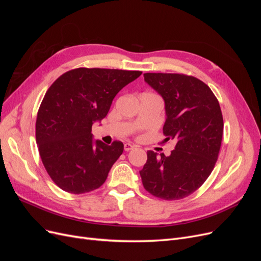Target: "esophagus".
<instances>
[{
  "mask_svg": "<svg viewBox=\"0 0 261 261\" xmlns=\"http://www.w3.org/2000/svg\"><path fill=\"white\" fill-rule=\"evenodd\" d=\"M134 147H135V146L129 144V143H126V144L124 145V150H125V151H129V150L134 149Z\"/></svg>",
  "mask_w": 261,
  "mask_h": 261,
  "instance_id": "esophagus-1",
  "label": "esophagus"
}]
</instances>
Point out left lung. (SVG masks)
Returning <instances> with one entry per match:
<instances>
[{
    "instance_id": "obj_1",
    "label": "left lung",
    "mask_w": 261,
    "mask_h": 261,
    "mask_svg": "<svg viewBox=\"0 0 261 261\" xmlns=\"http://www.w3.org/2000/svg\"><path fill=\"white\" fill-rule=\"evenodd\" d=\"M145 82L164 100V140L176 141L169 156L147 151L139 171L147 192L165 200L197 191L215 168L223 135L219 101L209 87L183 74L146 73Z\"/></svg>"
}]
</instances>
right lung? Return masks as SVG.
Returning <instances> with one entry per match:
<instances>
[{
  "mask_svg": "<svg viewBox=\"0 0 261 261\" xmlns=\"http://www.w3.org/2000/svg\"><path fill=\"white\" fill-rule=\"evenodd\" d=\"M141 75L139 70L76 68L55 81L39 108L36 140L52 180L70 194L105 183L124 145L94 140L91 127L109 112L114 97Z\"/></svg>",
  "mask_w": 261,
  "mask_h": 261,
  "instance_id": "obj_1",
  "label": "right lung"
}]
</instances>
